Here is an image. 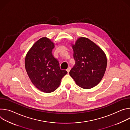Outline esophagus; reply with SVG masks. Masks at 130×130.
<instances>
[{
  "label": "esophagus",
  "mask_w": 130,
  "mask_h": 130,
  "mask_svg": "<svg viewBox=\"0 0 130 130\" xmlns=\"http://www.w3.org/2000/svg\"><path fill=\"white\" fill-rule=\"evenodd\" d=\"M70 69H71V68H70V67H68V68L66 69V70H67V71L68 72V73H69V72L70 71Z\"/></svg>",
  "instance_id": "esophagus-1"
}]
</instances>
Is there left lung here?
<instances>
[{
    "instance_id": "left-lung-1",
    "label": "left lung",
    "mask_w": 130,
    "mask_h": 130,
    "mask_svg": "<svg viewBox=\"0 0 130 130\" xmlns=\"http://www.w3.org/2000/svg\"><path fill=\"white\" fill-rule=\"evenodd\" d=\"M75 65L69 72L77 85L84 89L96 86L104 76L107 66L105 53L95 43L81 37L72 45Z\"/></svg>"
}]
</instances>
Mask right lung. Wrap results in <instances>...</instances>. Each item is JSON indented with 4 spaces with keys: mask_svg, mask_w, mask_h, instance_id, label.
Returning <instances> with one entry per match:
<instances>
[{
    "mask_svg": "<svg viewBox=\"0 0 130 130\" xmlns=\"http://www.w3.org/2000/svg\"><path fill=\"white\" fill-rule=\"evenodd\" d=\"M54 43L44 37L36 42L26 54L25 64L33 85L46 93L56 90L67 73L60 69L59 61L52 53Z\"/></svg>",
    "mask_w": 130,
    "mask_h": 130,
    "instance_id": "add662e5",
    "label": "right lung"
}]
</instances>
